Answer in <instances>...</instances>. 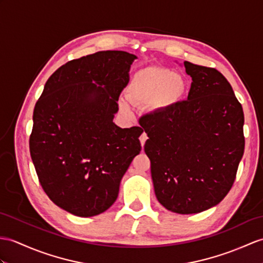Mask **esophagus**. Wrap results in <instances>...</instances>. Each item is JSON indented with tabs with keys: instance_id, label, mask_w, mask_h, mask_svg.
Returning a JSON list of instances; mask_svg holds the SVG:
<instances>
[{
	"instance_id": "obj_1",
	"label": "esophagus",
	"mask_w": 263,
	"mask_h": 263,
	"mask_svg": "<svg viewBox=\"0 0 263 263\" xmlns=\"http://www.w3.org/2000/svg\"><path fill=\"white\" fill-rule=\"evenodd\" d=\"M146 139H148V136H146V133H142L141 136H140V142H141V145H142V148H143V145H144V143H145V141H146Z\"/></svg>"
}]
</instances>
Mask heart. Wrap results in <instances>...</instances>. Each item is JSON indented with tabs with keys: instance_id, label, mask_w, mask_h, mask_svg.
<instances>
[{
	"instance_id": "b5f03b06",
	"label": "heart",
	"mask_w": 263,
	"mask_h": 263,
	"mask_svg": "<svg viewBox=\"0 0 263 263\" xmlns=\"http://www.w3.org/2000/svg\"><path fill=\"white\" fill-rule=\"evenodd\" d=\"M186 78L164 67H148L134 74L129 86V101L146 104L151 101L157 111H164L179 104L187 94ZM122 111L129 113L127 104H120Z\"/></svg>"
}]
</instances>
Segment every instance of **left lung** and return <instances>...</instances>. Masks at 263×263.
Segmentation results:
<instances>
[{"label":"left lung","mask_w":263,"mask_h":263,"mask_svg":"<svg viewBox=\"0 0 263 263\" xmlns=\"http://www.w3.org/2000/svg\"><path fill=\"white\" fill-rule=\"evenodd\" d=\"M186 101L145 118L144 151L158 201L196 214L217 205L233 186L244 152L242 105L215 68L185 62Z\"/></svg>","instance_id":"left-lung-1"}]
</instances>
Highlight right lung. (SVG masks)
<instances>
[{"label":"right lung","mask_w":263,"mask_h":263,"mask_svg":"<svg viewBox=\"0 0 263 263\" xmlns=\"http://www.w3.org/2000/svg\"><path fill=\"white\" fill-rule=\"evenodd\" d=\"M136 59L106 50L71 60L49 77L35 103L30 155L48 197L72 215L108 210L141 151V127L113 122Z\"/></svg>","instance_id":"right-lung-1"}]
</instances>
